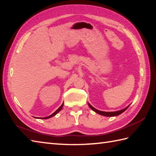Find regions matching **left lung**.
Returning a JSON list of instances; mask_svg holds the SVG:
<instances>
[{
  "label": "left lung",
  "instance_id": "left-lung-1",
  "mask_svg": "<svg viewBox=\"0 0 156 156\" xmlns=\"http://www.w3.org/2000/svg\"><path fill=\"white\" fill-rule=\"evenodd\" d=\"M88 106L90 107V108L92 109V111H94V112H97V113L99 114V115H103V116H106V117H114V116H117L121 114L122 112H123L125 111H126L127 109V108L129 107V105L128 107H127L126 108H125L124 109H122V110L120 111H115V112H105V111H98L97 109H96L95 108H94L92 107V105H90V104L88 103Z\"/></svg>",
  "mask_w": 156,
  "mask_h": 156
}]
</instances>
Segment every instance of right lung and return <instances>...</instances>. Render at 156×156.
<instances>
[{
  "label": "right lung",
  "instance_id": "obj_1",
  "mask_svg": "<svg viewBox=\"0 0 156 156\" xmlns=\"http://www.w3.org/2000/svg\"><path fill=\"white\" fill-rule=\"evenodd\" d=\"M63 105H64V103H63L61 106H60V107H59L58 109H57V110H56L54 112V113H53V114H51V115H49V116H48V117H44V118H40V119H49V118H51V117H54V116H55L56 114H57L58 113V112H59V111H60L61 110H62V107H63Z\"/></svg>",
  "mask_w": 156,
  "mask_h": 156
}]
</instances>
